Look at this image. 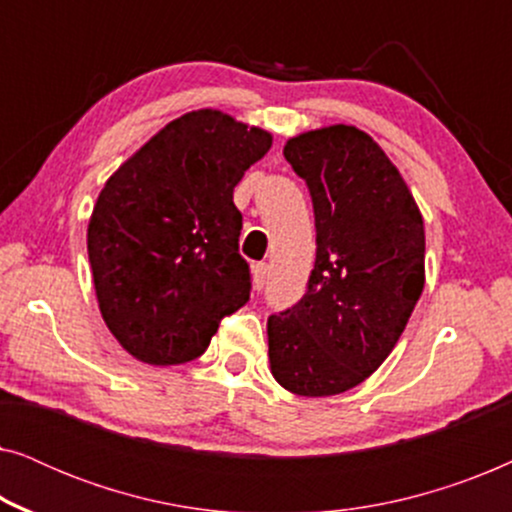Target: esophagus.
Returning <instances> with one entry per match:
<instances>
[{"label":"esophagus","instance_id":"1","mask_svg":"<svg viewBox=\"0 0 512 512\" xmlns=\"http://www.w3.org/2000/svg\"><path fill=\"white\" fill-rule=\"evenodd\" d=\"M251 275H254V286L258 291L263 289L265 282H268V275H270V268L268 263H256L254 268H251Z\"/></svg>","mask_w":512,"mask_h":512}]
</instances>
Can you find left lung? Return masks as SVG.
Instances as JSON below:
<instances>
[{
  "mask_svg": "<svg viewBox=\"0 0 512 512\" xmlns=\"http://www.w3.org/2000/svg\"><path fill=\"white\" fill-rule=\"evenodd\" d=\"M284 158L314 205L317 258L305 296L268 319L275 380L335 396L382 366L424 289V219L382 146L354 125L300 132Z\"/></svg>",
  "mask_w": 512,
  "mask_h": 512,
  "instance_id": "obj_1",
  "label": "left lung"
}]
</instances>
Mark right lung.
<instances>
[{"label": "right lung", "instance_id": "obj_1", "mask_svg": "<svg viewBox=\"0 0 512 512\" xmlns=\"http://www.w3.org/2000/svg\"><path fill=\"white\" fill-rule=\"evenodd\" d=\"M272 146L219 109L174 118L107 179L88 221L102 319L149 366L198 359L249 300L233 188Z\"/></svg>", "mask_w": 512, "mask_h": 512}]
</instances>
